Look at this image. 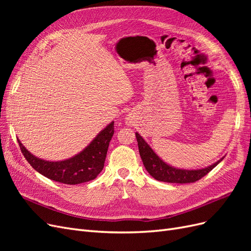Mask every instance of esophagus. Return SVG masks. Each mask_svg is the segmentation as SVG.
<instances>
[{
  "label": "esophagus",
  "instance_id": "obj_1",
  "mask_svg": "<svg viewBox=\"0 0 251 251\" xmlns=\"http://www.w3.org/2000/svg\"><path fill=\"white\" fill-rule=\"evenodd\" d=\"M126 124H127V126H133V119L132 118H127L126 119Z\"/></svg>",
  "mask_w": 251,
  "mask_h": 251
}]
</instances>
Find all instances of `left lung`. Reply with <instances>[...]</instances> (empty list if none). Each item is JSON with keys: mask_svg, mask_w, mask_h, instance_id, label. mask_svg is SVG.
<instances>
[{"mask_svg": "<svg viewBox=\"0 0 251 251\" xmlns=\"http://www.w3.org/2000/svg\"><path fill=\"white\" fill-rule=\"evenodd\" d=\"M136 139L138 142L139 154L142 159L144 168L149 172L151 177L155 178L158 181L169 182V183H192L200 180L205 175H207L212 169L221 162L224 157L218 160L216 163L211 164L207 168L201 170H181L176 169L170 164L165 163L161 158L151 150V148L141 136L136 133Z\"/></svg>", "mask_w": 251, "mask_h": 251, "instance_id": "obj_1", "label": "left lung"}]
</instances>
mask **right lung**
<instances>
[{
    "label": "right lung",
    "instance_id": "add662e5",
    "mask_svg": "<svg viewBox=\"0 0 251 251\" xmlns=\"http://www.w3.org/2000/svg\"><path fill=\"white\" fill-rule=\"evenodd\" d=\"M114 121L105 126L80 153L63 161H46L33 156L18 139L20 149L32 168L48 179L64 184H79L94 180L104 165Z\"/></svg>",
    "mask_w": 251,
    "mask_h": 251
}]
</instances>
